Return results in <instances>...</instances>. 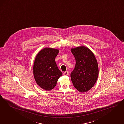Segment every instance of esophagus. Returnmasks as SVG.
I'll return each instance as SVG.
<instances>
[{
    "mask_svg": "<svg viewBox=\"0 0 124 124\" xmlns=\"http://www.w3.org/2000/svg\"><path fill=\"white\" fill-rule=\"evenodd\" d=\"M68 74H69V72L68 71H66L64 72V75H65V76H67L68 75Z\"/></svg>",
    "mask_w": 124,
    "mask_h": 124,
    "instance_id": "1",
    "label": "esophagus"
}]
</instances>
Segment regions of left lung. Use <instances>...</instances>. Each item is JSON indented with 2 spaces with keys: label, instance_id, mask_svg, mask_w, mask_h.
I'll list each match as a JSON object with an SVG mask.
<instances>
[{
  "label": "left lung",
  "instance_id": "obj_1",
  "mask_svg": "<svg viewBox=\"0 0 124 124\" xmlns=\"http://www.w3.org/2000/svg\"><path fill=\"white\" fill-rule=\"evenodd\" d=\"M70 50L76 60L74 69L70 73L71 81L78 91L87 92L93 87L97 79V61L93 52L86 46H78Z\"/></svg>",
  "mask_w": 124,
  "mask_h": 124
}]
</instances>
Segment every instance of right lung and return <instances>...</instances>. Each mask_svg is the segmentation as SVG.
Returning a JSON list of instances; mask_svg holds the SVG:
<instances>
[{"mask_svg":"<svg viewBox=\"0 0 124 124\" xmlns=\"http://www.w3.org/2000/svg\"><path fill=\"white\" fill-rule=\"evenodd\" d=\"M59 52L58 49L46 47L36 56L33 66L34 76L37 84L42 89H53L62 75L55 62Z\"/></svg>","mask_w":124,"mask_h":124,"instance_id":"1","label":"right lung"}]
</instances>
